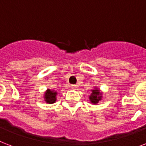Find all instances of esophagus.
Segmentation results:
<instances>
[{"mask_svg":"<svg viewBox=\"0 0 146 146\" xmlns=\"http://www.w3.org/2000/svg\"><path fill=\"white\" fill-rule=\"evenodd\" d=\"M71 87H72V89H73V90H76V89L77 88V86H76V85H72V86H71Z\"/></svg>","mask_w":146,"mask_h":146,"instance_id":"obj_1","label":"esophagus"}]
</instances>
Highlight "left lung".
<instances>
[{
	"instance_id": "obj_1",
	"label": "left lung",
	"mask_w": 146,
	"mask_h": 146,
	"mask_svg": "<svg viewBox=\"0 0 146 146\" xmlns=\"http://www.w3.org/2000/svg\"><path fill=\"white\" fill-rule=\"evenodd\" d=\"M103 92L97 86H94V89L91 90V94L89 96V100L91 103L96 105L103 100Z\"/></svg>"
}]
</instances>
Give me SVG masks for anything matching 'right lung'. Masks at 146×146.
<instances>
[{"instance_id": "add662e5", "label": "right lung", "mask_w": 146, "mask_h": 146, "mask_svg": "<svg viewBox=\"0 0 146 146\" xmlns=\"http://www.w3.org/2000/svg\"><path fill=\"white\" fill-rule=\"evenodd\" d=\"M56 96H57V92L56 91L47 89L44 92L43 99H44V101L46 103L52 104V103H54L56 101Z\"/></svg>"}]
</instances>
